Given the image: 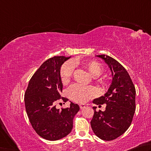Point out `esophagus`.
Listing matches in <instances>:
<instances>
[{
	"mask_svg": "<svg viewBox=\"0 0 151 151\" xmlns=\"http://www.w3.org/2000/svg\"><path fill=\"white\" fill-rule=\"evenodd\" d=\"M80 109H84V108L86 107V105H84V104H81V105H80Z\"/></svg>",
	"mask_w": 151,
	"mask_h": 151,
	"instance_id": "esophagus-1",
	"label": "esophagus"
}]
</instances>
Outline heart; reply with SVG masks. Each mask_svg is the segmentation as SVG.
<instances>
[{
	"instance_id": "b5f03b06",
	"label": "heart",
	"mask_w": 151,
	"mask_h": 151,
	"mask_svg": "<svg viewBox=\"0 0 151 151\" xmlns=\"http://www.w3.org/2000/svg\"><path fill=\"white\" fill-rule=\"evenodd\" d=\"M86 68L89 73L93 77H98L103 71L104 67L96 61H81L79 63ZM73 71V65L71 63H65L60 70L61 81L63 83H67L70 81ZM99 82L103 86L107 85V81L104 78L99 79ZM69 97L73 101L78 103L86 102L89 99L96 96V89L92 86H85L79 83H74L68 89Z\"/></svg>"
}]
</instances>
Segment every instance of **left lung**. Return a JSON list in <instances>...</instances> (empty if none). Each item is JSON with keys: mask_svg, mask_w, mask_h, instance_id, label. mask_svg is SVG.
<instances>
[{"mask_svg": "<svg viewBox=\"0 0 151 151\" xmlns=\"http://www.w3.org/2000/svg\"><path fill=\"white\" fill-rule=\"evenodd\" d=\"M105 61L112 73L113 80L104 96L95 99L96 105L106 104L104 111H96L91 121L93 133L104 141H112L127 130L135 111V88L125 68L114 58L105 55H97Z\"/></svg>", "mask_w": 151, "mask_h": 151, "instance_id": "left-lung-1", "label": "left lung"}]
</instances>
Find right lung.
<instances>
[{"mask_svg":"<svg viewBox=\"0 0 151 151\" xmlns=\"http://www.w3.org/2000/svg\"><path fill=\"white\" fill-rule=\"evenodd\" d=\"M70 57L54 56L41 65L29 81L24 94L26 113L34 131L42 138L56 141L71 131L73 119L80 110L78 104L71 102L70 107L60 110L55 103L66 97L60 96L63 85L60 68Z\"/></svg>","mask_w":151,"mask_h":151,"instance_id":"obj_1","label":"right lung"}]
</instances>
